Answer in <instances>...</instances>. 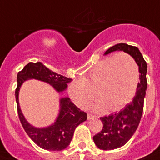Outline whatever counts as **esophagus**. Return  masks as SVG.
<instances>
[{
	"label": "esophagus",
	"instance_id": "obj_1",
	"mask_svg": "<svg viewBox=\"0 0 160 160\" xmlns=\"http://www.w3.org/2000/svg\"><path fill=\"white\" fill-rule=\"evenodd\" d=\"M95 118H96V116L92 115V114H90V113H88V114H87V118H88L89 120H91V119H94Z\"/></svg>",
	"mask_w": 160,
	"mask_h": 160
}]
</instances>
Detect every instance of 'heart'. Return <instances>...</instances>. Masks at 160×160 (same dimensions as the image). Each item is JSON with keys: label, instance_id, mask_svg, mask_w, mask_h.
Returning a JSON list of instances; mask_svg holds the SVG:
<instances>
[{"label": "heart", "instance_id": "heart-1", "mask_svg": "<svg viewBox=\"0 0 160 160\" xmlns=\"http://www.w3.org/2000/svg\"><path fill=\"white\" fill-rule=\"evenodd\" d=\"M138 81L139 69L136 60L129 53L120 52L97 62L87 76L70 84L69 92L75 104L85 107L96 96V90L99 99L91 108L115 111L132 99Z\"/></svg>", "mask_w": 160, "mask_h": 160}]
</instances>
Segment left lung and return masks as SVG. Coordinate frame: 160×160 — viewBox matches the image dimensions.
Returning a JSON list of instances; mask_svg holds the SVG:
<instances>
[{"mask_svg": "<svg viewBox=\"0 0 160 160\" xmlns=\"http://www.w3.org/2000/svg\"><path fill=\"white\" fill-rule=\"evenodd\" d=\"M123 51L133 57L139 69V83L135 96L120 112L100 118L103 128L93 137L94 142L101 149L112 150L123 146L137 130L143 111L145 94L147 90V63L137 47L127 43H118L108 48L105 55L114 51Z\"/></svg>", "mask_w": 160, "mask_h": 160, "instance_id": "8db88e82", "label": "left lung"}]
</instances>
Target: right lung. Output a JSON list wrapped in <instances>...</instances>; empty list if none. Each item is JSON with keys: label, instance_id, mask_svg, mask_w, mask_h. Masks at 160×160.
<instances>
[{"label": "right lung", "instance_id": "add662e5", "mask_svg": "<svg viewBox=\"0 0 160 160\" xmlns=\"http://www.w3.org/2000/svg\"><path fill=\"white\" fill-rule=\"evenodd\" d=\"M35 79L49 84L58 92L66 90L72 79L58 75L43 65L41 62H30L18 74V86L16 89V102L18 113L23 128L29 138L40 148L50 151H60L70 143L74 132L78 125L87 119V114L80 111L69 97L60 99V109L58 118L52 125L47 128H35L28 122L21 111L18 95L22 83Z\"/></svg>", "mask_w": 160, "mask_h": 160}]
</instances>
